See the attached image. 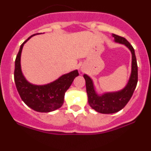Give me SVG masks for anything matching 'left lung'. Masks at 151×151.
Listing matches in <instances>:
<instances>
[{
	"instance_id": "8db88e82",
	"label": "left lung",
	"mask_w": 151,
	"mask_h": 151,
	"mask_svg": "<svg viewBox=\"0 0 151 151\" xmlns=\"http://www.w3.org/2000/svg\"><path fill=\"white\" fill-rule=\"evenodd\" d=\"M114 41L127 47L132 53V72L129 82L122 90L115 92H106L104 94H97L91 78L85 74L83 76L86 84L88 104L92 109L98 113L110 114L119 111L127 104L132 96L138 83V65L133 47L123 37L113 34Z\"/></svg>"
}]
</instances>
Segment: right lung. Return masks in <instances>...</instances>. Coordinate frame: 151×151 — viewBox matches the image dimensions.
Here are the masks:
<instances>
[{
  "instance_id": "1",
  "label": "right lung",
  "mask_w": 151,
  "mask_h": 151,
  "mask_svg": "<svg viewBox=\"0 0 151 151\" xmlns=\"http://www.w3.org/2000/svg\"><path fill=\"white\" fill-rule=\"evenodd\" d=\"M35 35L31 37L34 36ZM29 37L21 45L15 60L14 81L21 99L32 110L41 113H49L59 109L63 104L64 95L73 80L78 76V70H74L61 76L50 83L36 85L26 79L21 69V53L24 44Z\"/></svg>"
}]
</instances>
